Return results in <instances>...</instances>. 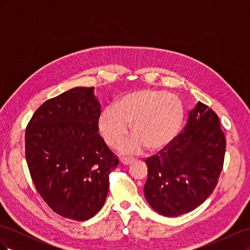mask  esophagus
I'll use <instances>...</instances> for the list:
<instances>
[{
    "label": "esophagus",
    "mask_w": 250,
    "mask_h": 250,
    "mask_svg": "<svg viewBox=\"0 0 250 250\" xmlns=\"http://www.w3.org/2000/svg\"><path fill=\"white\" fill-rule=\"evenodd\" d=\"M134 161L133 157L130 156H122L121 157V163L124 164V165H129Z\"/></svg>",
    "instance_id": "34e87169"
}]
</instances>
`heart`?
I'll use <instances>...</instances> for the list:
<instances>
[{
	"label": "heart",
	"mask_w": 250,
	"mask_h": 250,
	"mask_svg": "<svg viewBox=\"0 0 250 250\" xmlns=\"http://www.w3.org/2000/svg\"><path fill=\"white\" fill-rule=\"evenodd\" d=\"M185 109L179 97L164 90L144 88L128 93L105 107L99 117V130L105 143L117 147L129 129L134 132L121 149L125 152L147 147H167L180 132Z\"/></svg>",
	"instance_id": "obj_1"
}]
</instances>
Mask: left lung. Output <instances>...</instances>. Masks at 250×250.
Segmentation results:
<instances>
[{"label": "left lung", "mask_w": 250, "mask_h": 250, "mask_svg": "<svg viewBox=\"0 0 250 250\" xmlns=\"http://www.w3.org/2000/svg\"><path fill=\"white\" fill-rule=\"evenodd\" d=\"M185 131L148 157L145 197L157 213H188L213 193L224 164L226 141L216 112L198 102Z\"/></svg>", "instance_id": "8db88e82"}]
</instances>
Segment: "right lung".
<instances>
[{
  "instance_id": "add662e5",
  "label": "right lung",
  "mask_w": 250,
  "mask_h": 250,
  "mask_svg": "<svg viewBox=\"0 0 250 250\" xmlns=\"http://www.w3.org/2000/svg\"><path fill=\"white\" fill-rule=\"evenodd\" d=\"M94 87H75L35 110L26 128L30 175L48 206L84 221L101 209L118 156L99 132L100 104Z\"/></svg>"
}]
</instances>
